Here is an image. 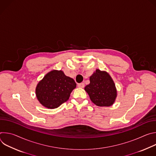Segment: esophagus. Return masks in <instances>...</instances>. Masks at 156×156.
Segmentation results:
<instances>
[{
  "label": "esophagus",
  "instance_id": "esophagus-1",
  "mask_svg": "<svg viewBox=\"0 0 156 156\" xmlns=\"http://www.w3.org/2000/svg\"><path fill=\"white\" fill-rule=\"evenodd\" d=\"M78 86L79 87H81V88H83L84 87V84L83 83H79L78 84Z\"/></svg>",
  "mask_w": 156,
  "mask_h": 156
}]
</instances>
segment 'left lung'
Returning a JSON list of instances; mask_svg holds the SVG:
<instances>
[{
	"label": "left lung",
	"instance_id": "1",
	"mask_svg": "<svg viewBox=\"0 0 156 156\" xmlns=\"http://www.w3.org/2000/svg\"><path fill=\"white\" fill-rule=\"evenodd\" d=\"M90 83L84 90L91 101L99 107L112 105L117 96V91L112 77L105 71L96 70L90 77Z\"/></svg>",
	"mask_w": 156,
	"mask_h": 156
}]
</instances>
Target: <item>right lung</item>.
Listing matches in <instances>:
<instances>
[{
    "label": "right lung",
    "mask_w": 156,
    "mask_h": 156,
    "mask_svg": "<svg viewBox=\"0 0 156 156\" xmlns=\"http://www.w3.org/2000/svg\"><path fill=\"white\" fill-rule=\"evenodd\" d=\"M76 87L73 78L66 76L62 70H53L39 81L36 96L42 106L54 109L67 101Z\"/></svg>",
    "instance_id": "right-lung-1"
}]
</instances>
